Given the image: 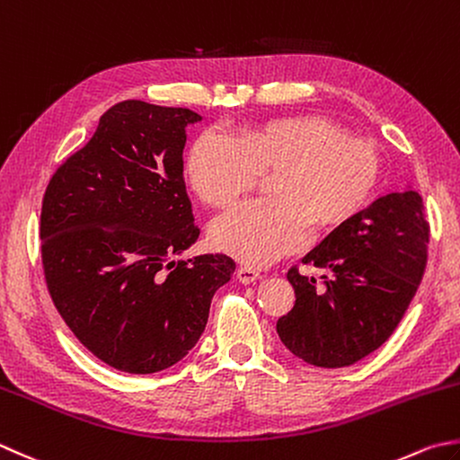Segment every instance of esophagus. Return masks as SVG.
I'll return each mask as SVG.
<instances>
[{
  "label": "esophagus",
  "mask_w": 460,
  "mask_h": 460,
  "mask_svg": "<svg viewBox=\"0 0 460 460\" xmlns=\"http://www.w3.org/2000/svg\"><path fill=\"white\" fill-rule=\"evenodd\" d=\"M237 279H239L243 285H249V283L259 281L261 273L255 271V269H251V267H239L237 269Z\"/></svg>",
  "instance_id": "obj_1"
}]
</instances>
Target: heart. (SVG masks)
Returning <instances> with one entry per match:
<instances>
[{
    "label": "heart",
    "mask_w": 460,
    "mask_h": 460,
    "mask_svg": "<svg viewBox=\"0 0 460 460\" xmlns=\"http://www.w3.org/2000/svg\"><path fill=\"white\" fill-rule=\"evenodd\" d=\"M275 171V197L247 201L213 223L211 243L247 265L263 267L299 251L311 221L337 227L371 201L381 157L371 141L350 137L327 117H279L237 135L201 133L189 149L185 173L211 207H229Z\"/></svg>",
    "instance_id": "heart-1"
}]
</instances>
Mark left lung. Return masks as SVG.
Listing matches in <instances>:
<instances>
[{
	"mask_svg": "<svg viewBox=\"0 0 460 460\" xmlns=\"http://www.w3.org/2000/svg\"><path fill=\"white\" fill-rule=\"evenodd\" d=\"M427 245L422 197L412 189L379 197L303 257L305 265L325 269L323 285L289 269L295 307L277 321L279 339L314 367L361 361L409 309L427 267Z\"/></svg>",
	"mask_w": 460,
	"mask_h": 460,
	"instance_id": "obj_1",
	"label": "left lung"
}]
</instances>
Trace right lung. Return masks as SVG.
<instances>
[{"instance_id": "right-lung-1", "label": "right lung", "mask_w": 460, "mask_h": 460, "mask_svg": "<svg viewBox=\"0 0 460 460\" xmlns=\"http://www.w3.org/2000/svg\"><path fill=\"white\" fill-rule=\"evenodd\" d=\"M185 107L115 103L63 164L41 205L51 301L79 343L117 371L175 365L203 335L227 255L173 261L199 237L183 179Z\"/></svg>"}]
</instances>
